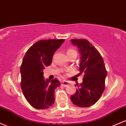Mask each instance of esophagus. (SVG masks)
<instances>
[{"instance_id":"34e87169","label":"esophagus","mask_w":126,"mask_h":126,"mask_svg":"<svg viewBox=\"0 0 126 126\" xmlns=\"http://www.w3.org/2000/svg\"><path fill=\"white\" fill-rule=\"evenodd\" d=\"M62 85L63 87H67L69 85V82L66 81H63L62 82Z\"/></svg>"}]
</instances>
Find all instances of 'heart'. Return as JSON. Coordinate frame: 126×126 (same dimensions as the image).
<instances>
[{
	"mask_svg": "<svg viewBox=\"0 0 126 126\" xmlns=\"http://www.w3.org/2000/svg\"><path fill=\"white\" fill-rule=\"evenodd\" d=\"M67 52V56H68V55L72 54H77V51H76L75 49H72V48H69V49L67 50V52Z\"/></svg>",
	"mask_w": 126,
	"mask_h": 126,
	"instance_id": "heart-1",
	"label": "heart"
}]
</instances>
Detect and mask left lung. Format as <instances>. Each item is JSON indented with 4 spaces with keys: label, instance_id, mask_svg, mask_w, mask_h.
<instances>
[{
    "label": "left lung",
    "instance_id": "1",
    "mask_svg": "<svg viewBox=\"0 0 126 126\" xmlns=\"http://www.w3.org/2000/svg\"><path fill=\"white\" fill-rule=\"evenodd\" d=\"M70 41L78 47L80 53L79 74H84L82 82L77 84L78 88L70 99L79 107H90L99 100L104 91L107 71L101 55L89 41L86 39Z\"/></svg>",
    "mask_w": 126,
    "mask_h": 126
}]
</instances>
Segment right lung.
Here are the masks:
<instances>
[{
	"label": "right lung",
	"instance_id": "1",
	"mask_svg": "<svg viewBox=\"0 0 126 126\" xmlns=\"http://www.w3.org/2000/svg\"><path fill=\"white\" fill-rule=\"evenodd\" d=\"M64 39H45L34 43L23 58L20 67L21 87L32 106L45 110L54 103V92L60 82L57 79L49 81L44 78L43 70L52 63V56Z\"/></svg>",
	"mask_w": 126,
	"mask_h": 126
}]
</instances>
